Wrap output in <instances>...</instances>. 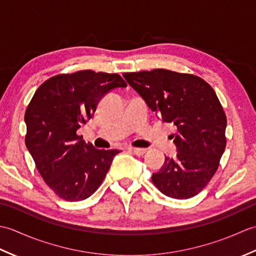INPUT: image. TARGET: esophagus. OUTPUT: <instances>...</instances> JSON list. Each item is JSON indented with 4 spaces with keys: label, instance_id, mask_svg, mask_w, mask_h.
I'll return each instance as SVG.
<instances>
[{
    "label": "esophagus",
    "instance_id": "1",
    "mask_svg": "<svg viewBox=\"0 0 256 256\" xmlns=\"http://www.w3.org/2000/svg\"><path fill=\"white\" fill-rule=\"evenodd\" d=\"M130 152H132L133 154L138 155V156H142L146 153V148H128Z\"/></svg>",
    "mask_w": 256,
    "mask_h": 256
}]
</instances>
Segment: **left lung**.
<instances>
[{"instance_id":"1","label":"left lung","mask_w":256,"mask_h":256,"mask_svg":"<svg viewBox=\"0 0 256 256\" xmlns=\"http://www.w3.org/2000/svg\"><path fill=\"white\" fill-rule=\"evenodd\" d=\"M123 77L162 122L177 126L172 138L178 153L165 156L152 182L167 197H194L214 177L226 145V116L214 90L197 76L166 69Z\"/></svg>"}]
</instances>
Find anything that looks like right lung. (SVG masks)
Listing matches in <instances>:
<instances>
[{
    "label": "right lung",
    "instance_id": "obj_1",
    "mask_svg": "<svg viewBox=\"0 0 256 256\" xmlns=\"http://www.w3.org/2000/svg\"><path fill=\"white\" fill-rule=\"evenodd\" d=\"M118 74L81 70L40 86L25 112V144L37 170L58 197L86 199L99 188L118 150H96L77 135L108 91L125 88Z\"/></svg>",
    "mask_w": 256,
    "mask_h": 256
}]
</instances>
